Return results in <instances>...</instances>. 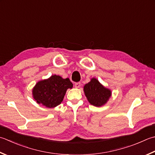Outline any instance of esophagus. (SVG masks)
Listing matches in <instances>:
<instances>
[{"label":"esophagus","mask_w":155,"mask_h":155,"mask_svg":"<svg viewBox=\"0 0 155 155\" xmlns=\"http://www.w3.org/2000/svg\"><path fill=\"white\" fill-rule=\"evenodd\" d=\"M74 86L76 88H79L81 87V83L80 82H78V83H76L74 84Z\"/></svg>","instance_id":"obj_1"}]
</instances>
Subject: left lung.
<instances>
[{"instance_id": "obj_1", "label": "left lung", "mask_w": 155, "mask_h": 155, "mask_svg": "<svg viewBox=\"0 0 155 155\" xmlns=\"http://www.w3.org/2000/svg\"><path fill=\"white\" fill-rule=\"evenodd\" d=\"M84 92L90 104L96 107L105 105L111 95V90L103 86L95 78L84 86Z\"/></svg>"}]
</instances>
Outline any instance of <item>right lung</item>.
Listing matches in <instances>:
<instances>
[{
  "label": "right lung",
  "mask_w": 155,
  "mask_h": 155,
  "mask_svg": "<svg viewBox=\"0 0 155 155\" xmlns=\"http://www.w3.org/2000/svg\"><path fill=\"white\" fill-rule=\"evenodd\" d=\"M72 87L68 78H62L54 74L48 79L38 82L32 90L33 97L38 104L53 108L61 104L66 91Z\"/></svg>",
  "instance_id": "1"
}]
</instances>
